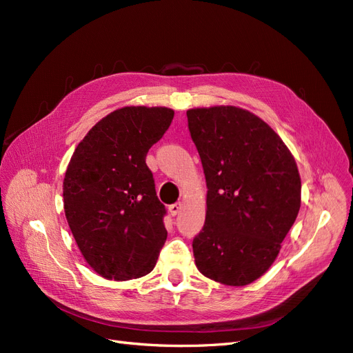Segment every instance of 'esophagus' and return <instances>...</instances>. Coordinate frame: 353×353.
Masks as SVG:
<instances>
[{"mask_svg":"<svg viewBox=\"0 0 353 353\" xmlns=\"http://www.w3.org/2000/svg\"><path fill=\"white\" fill-rule=\"evenodd\" d=\"M181 209H183V203H181V201H176V203H174V205H170V206H169V212H170V215H172V216L178 215V213L181 212Z\"/></svg>","mask_w":353,"mask_h":353,"instance_id":"34e87169","label":"esophagus"}]
</instances>
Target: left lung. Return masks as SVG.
I'll return each mask as SVG.
<instances>
[{
  "label": "left lung",
  "instance_id": "8db88e82",
  "mask_svg": "<svg viewBox=\"0 0 353 353\" xmlns=\"http://www.w3.org/2000/svg\"><path fill=\"white\" fill-rule=\"evenodd\" d=\"M208 185L193 240L197 270L227 285L258 280L301 209V176L281 138L253 113L216 105L187 112Z\"/></svg>",
  "mask_w": 353,
  "mask_h": 353
}]
</instances>
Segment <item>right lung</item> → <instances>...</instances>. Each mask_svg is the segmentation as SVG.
Wrapping results in <instances>:
<instances>
[{
	"label": "right lung",
	"instance_id": "right-lung-1",
	"mask_svg": "<svg viewBox=\"0 0 353 353\" xmlns=\"http://www.w3.org/2000/svg\"><path fill=\"white\" fill-rule=\"evenodd\" d=\"M172 119L166 108L117 109L91 128L70 159L66 219L85 261L104 279L152 272L166 241V209L145 156Z\"/></svg>",
	"mask_w": 353,
	"mask_h": 353
}]
</instances>
